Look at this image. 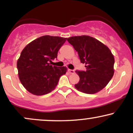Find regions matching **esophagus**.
Returning <instances> with one entry per match:
<instances>
[{"label": "esophagus", "mask_w": 133, "mask_h": 133, "mask_svg": "<svg viewBox=\"0 0 133 133\" xmlns=\"http://www.w3.org/2000/svg\"><path fill=\"white\" fill-rule=\"evenodd\" d=\"M68 71L70 74H74V71L72 69H68Z\"/></svg>", "instance_id": "obj_1"}]
</instances>
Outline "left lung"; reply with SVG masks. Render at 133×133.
Listing matches in <instances>:
<instances>
[{
	"mask_svg": "<svg viewBox=\"0 0 133 133\" xmlns=\"http://www.w3.org/2000/svg\"><path fill=\"white\" fill-rule=\"evenodd\" d=\"M68 41L77 52L86 71H76L79 81L75 88L86 94H94L106 86L114 74V58L109 49L88 36H73Z\"/></svg>",
	"mask_w": 133,
	"mask_h": 133,
	"instance_id": "1",
	"label": "left lung"
}]
</instances>
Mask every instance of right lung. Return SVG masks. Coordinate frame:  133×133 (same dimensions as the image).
I'll list each match as a JSON object with an SVG mask.
<instances>
[{"label":"right lung","instance_id":"1","mask_svg":"<svg viewBox=\"0 0 133 133\" xmlns=\"http://www.w3.org/2000/svg\"><path fill=\"white\" fill-rule=\"evenodd\" d=\"M67 38L44 36L26 45L18 59L17 67L23 86L37 96L46 94L57 86L66 67L51 65Z\"/></svg>","mask_w":133,"mask_h":133}]
</instances>
